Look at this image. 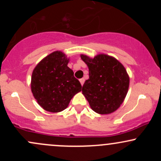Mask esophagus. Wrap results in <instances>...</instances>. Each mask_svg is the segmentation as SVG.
Returning <instances> with one entry per match:
<instances>
[{
    "instance_id": "obj_1",
    "label": "esophagus",
    "mask_w": 161,
    "mask_h": 161,
    "mask_svg": "<svg viewBox=\"0 0 161 161\" xmlns=\"http://www.w3.org/2000/svg\"><path fill=\"white\" fill-rule=\"evenodd\" d=\"M79 82H80V83H81V85H82V86H83V84H84V82H85V79H79Z\"/></svg>"
}]
</instances>
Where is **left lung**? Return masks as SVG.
Segmentation results:
<instances>
[{
	"mask_svg": "<svg viewBox=\"0 0 161 161\" xmlns=\"http://www.w3.org/2000/svg\"><path fill=\"white\" fill-rule=\"evenodd\" d=\"M81 59L89 72L82 92L91 108L99 114L114 112L128 92L129 77L125 67L116 58L104 53L94 58L81 54Z\"/></svg>",
	"mask_w": 161,
	"mask_h": 161,
	"instance_id": "obj_1",
	"label": "left lung"
}]
</instances>
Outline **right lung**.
<instances>
[{"label": "right lung", "instance_id": "obj_1", "mask_svg": "<svg viewBox=\"0 0 161 161\" xmlns=\"http://www.w3.org/2000/svg\"><path fill=\"white\" fill-rule=\"evenodd\" d=\"M69 59L54 51L42 59L32 72L31 90L38 104L51 113L65 110L82 86L67 66Z\"/></svg>", "mask_w": 161, "mask_h": 161}]
</instances>
